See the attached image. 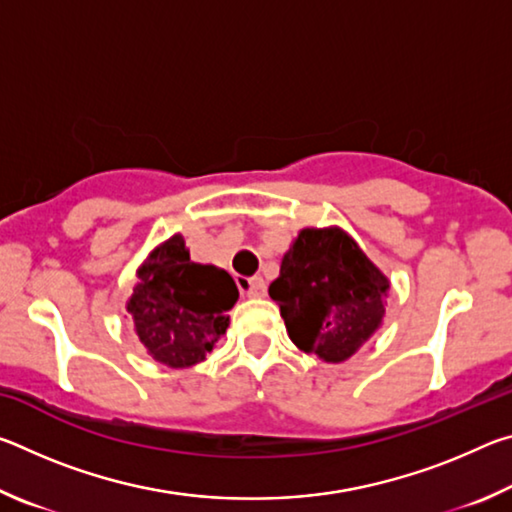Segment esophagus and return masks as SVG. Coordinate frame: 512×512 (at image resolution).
<instances>
[{"mask_svg":"<svg viewBox=\"0 0 512 512\" xmlns=\"http://www.w3.org/2000/svg\"><path fill=\"white\" fill-rule=\"evenodd\" d=\"M241 291H244L248 298H264L266 296V282L262 280V277H250V280L241 282Z\"/></svg>","mask_w":512,"mask_h":512,"instance_id":"esophagus-1","label":"esophagus"}]
</instances>
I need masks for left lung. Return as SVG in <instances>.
<instances>
[{
	"mask_svg": "<svg viewBox=\"0 0 512 512\" xmlns=\"http://www.w3.org/2000/svg\"><path fill=\"white\" fill-rule=\"evenodd\" d=\"M391 280L339 225L302 228L268 293L296 348L325 363L357 354L386 316Z\"/></svg>",
	"mask_w": 512,
	"mask_h": 512,
	"instance_id": "obj_1",
	"label": "left lung"
}]
</instances>
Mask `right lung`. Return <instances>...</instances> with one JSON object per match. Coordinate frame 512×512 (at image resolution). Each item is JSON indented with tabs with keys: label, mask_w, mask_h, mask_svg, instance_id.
<instances>
[{
	"label": "right lung",
	"mask_w": 512,
	"mask_h": 512,
	"mask_svg": "<svg viewBox=\"0 0 512 512\" xmlns=\"http://www.w3.org/2000/svg\"><path fill=\"white\" fill-rule=\"evenodd\" d=\"M237 298L230 273L192 262L185 237L173 235L137 268L126 311L149 357L169 368H192L221 341Z\"/></svg>",
	"instance_id": "1"
}]
</instances>
